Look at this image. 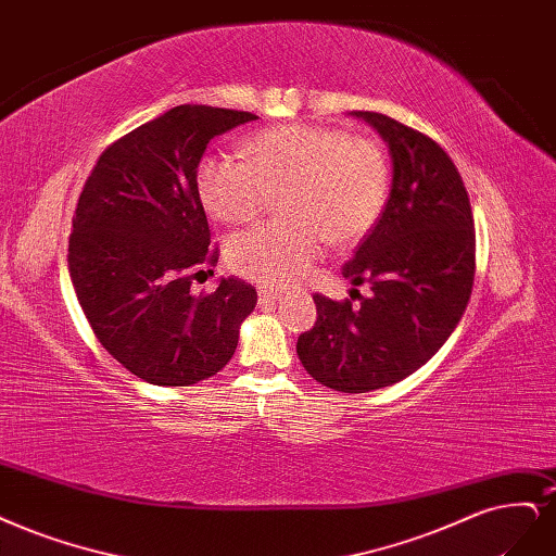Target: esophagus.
<instances>
[{"label": "esophagus", "mask_w": 556, "mask_h": 556, "mask_svg": "<svg viewBox=\"0 0 556 556\" xmlns=\"http://www.w3.org/2000/svg\"><path fill=\"white\" fill-rule=\"evenodd\" d=\"M257 294H260V303H276L282 299V294L271 290V287H260Z\"/></svg>", "instance_id": "1"}]
</instances>
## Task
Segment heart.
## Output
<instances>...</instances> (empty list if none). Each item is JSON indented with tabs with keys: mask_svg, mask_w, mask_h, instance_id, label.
Returning <instances> with one entry per match:
<instances>
[{
	"mask_svg": "<svg viewBox=\"0 0 556 556\" xmlns=\"http://www.w3.org/2000/svg\"><path fill=\"white\" fill-rule=\"evenodd\" d=\"M237 154L206 156L198 169L204 206L223 223L257 218L281 195L287 223H262L229 241L227 260L245 278L285 287L319 257L324 237H363L389 198V159L379 142L308 124L264 128Z\"/></svg>",
	"mask_w": 556,
	"mask_h": 556,
	"instance_id": "1",
	"label": "heart"
}]
</instances>
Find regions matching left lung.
Listing matches in <instances>:
<instances>
[{
	"mask_svg": "<svg viewBox=\"0 0 556 556\" xmlns=\"http://www.w3.org/2000/svg\"><path fill=\"white\" fill-rule=\"evenodd\" d=\"M389 144L391 193L377 225L342 266L370 296L315 294L317 321L296 354L313 379L366 393L409 377L439 352L471 296L476 235L467 188L432 138L379 112H352Z\"/></svg>",
	"mask_w": 556,
	"mask_h": 556,
	"instance_id": "8db88e82",
	"label": "left lung"
}]
</instances>
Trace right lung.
<instances>
[{"instance_id": "add662e5", "label": "right lung", "mask_w": 556, "mask_h": 556, "mask_svg": "<svg viewBox=\"0 0 556 556\" xmlns=\"http://www.w3.org/2000/svg\"><path fill=\"white\" fill-rule=\"evenodd\" d=\"M255 119L177 105L112 142L83 188L68 239L75 294L108 354L149 384L214 377L255 311V287L239 278H220L212 294L190 292L204 266L218 262L198 165L214 138Z\"/></svg>"}]
</instances>
